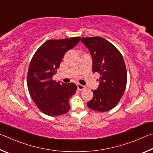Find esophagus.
I'll return each instance as SVG.
<instances>
[{
    "mask_svg": "<svg viewBox=\"0 0 153 153\" xmlns=\"http://www.w3.org/2000/svg\"><path fill=\"white\" fill-rule=\"evenodd\" d=\"M77 89H78V90L82 91V90H84L85 89V87L84 86V85H82L81 84H78L77 85Z\"/></svg>",
    "mask_w": 153,
    "mask_h": 153,
    "instance_id": "1",
    "label": "esophagus"
}]
</instances>
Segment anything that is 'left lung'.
<instances>
[{"instance_id":"1","label":"left lung","mask_w":153,"mask_h":153,"mask_svg":"<svg viewBox=\"0 0 153 153\" xmlns=\"http://www.w3.org/2000/svg\"><path fill=\"white\" fill-rule=\"evenodd\" d=\"M81 42L92 56L93 72L100 74L98 88L93 90V97L87 103L91 109L105 112L117 105L125 91L127 71L122 53L101 37H83Z\"/></svg>"}]
</instances>
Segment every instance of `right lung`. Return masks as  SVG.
Instances as JSON below:
<instances>
[{
    "label": "right lung",
    "mask_w": 153,
    "mask_h": 153,
    "mask_svg": "<svg viewBox=\"0 0 153 153\" xmlns=\"http://www.w3.org/2000/svg\"><path fill=\"white\" fill-rule=\"evenodd\" d=\"M80 39L81 37L48 40L31 58L27 78L28 90L37 108L48 116H60L71 108L69 99L77 86L73 82L60 83L52 77L66 52L78 44Z\"/></svg>",
    "instance_id": "right-lung-1"
}]
</instances>
